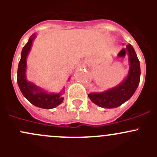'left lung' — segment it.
Returning a JSON list of instances; mask_svg holds the SVG:
<instances>
[{"label": "left lung", "instance_id": "obj_1", "mask_svg": "<svg viewBox=\"0 0 157 157\" xmlns=\"http://www.w3.org/2000/svg\"><path fill=\"white\" fill-rule=\"evenodd\" d=\"M128 51L129 71L127 77L115 87L101 93H90L89 98L99 107L114 109L120 106L134 95L140 83V67L137 54L131 45L126 47Z\"/></svg>", "mask_w": 157, "mask_h": 157}]
</instances>
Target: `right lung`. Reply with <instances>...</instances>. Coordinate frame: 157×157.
Returning <instances> with one entry per match:
<instances>
[{"instance_id": "obj_1", "label": "right lung", "mask_w": 157, "mask_h": 157, "mask_svg": "<svg viewBox=\"0 0 157 157\" xmlns=\"http://www.w3.org/2000/svg\"><path fill=\"white\" fill-rule=\"evenodd\" d=\"M36 37V33L32 35L22 50L21 58L17 70V83L23 96L35 106L45 109H54L62 103L64 100V97H62L64 90L58 93H49L33 82L29 81L26 75L27 67L26 58Z\"/></svg>"}]
</instances>
